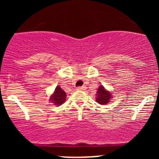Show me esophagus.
Returning a JSON list of instances; mask_svg holds the SVG:
<instances>
[{"label":"esophagus","instance_id":"34e87169","mask_svg":"<svg viewBox=\"0 0 159 159\" xmlns=\"http://www.w3.org/2000/svg\"><path fill=\"white\" fill-rule=\"evenodd\" d=\"M87 89V87L85 86H82V87H78L77 88V90H85Z\"/></svg>","mask_w":159,"mask_h":159}]
</instances>
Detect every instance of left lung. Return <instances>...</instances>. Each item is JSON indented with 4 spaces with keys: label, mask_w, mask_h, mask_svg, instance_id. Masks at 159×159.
<instances>
[{
    "label": "left lung",
    "mask_w": 159,
    "mask_h": 159,
    "mask_svg": "<svg viewBox=\"0 0 159 159\" xmlns=\"http://www.w3.org/2000/svg\"><path fill=\"white\" fill-rule=\"evenodd\" d=\"M111 98H112V95L111 93L105 89L102 85L99 86L96 93V102L98 104L104 105V104L108 103Z\"/></svg>",
    "instance_id": "8db88e82"
}]
</instances>
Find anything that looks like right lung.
I'll list each match as a JSON object with an SVG mask.
<instances>
[{"label":"right lung","instance_id":"add662e5","mask_svg":"<svg viewBox=\"0 0 159 159\" xmlns=\"http://www.w3.org/2000/svg\"><path fill=\"white\" fill-rule=\"evenodd\" d=\"M66 94L65 91L62 90L60 86H57L54 90V93L50 96V102L54 104V105H61L66 101Z\"/></svg>","mask_w":159,"mask_h":159}]
</instances>
